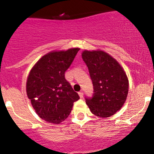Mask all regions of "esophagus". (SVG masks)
Listing matches in <instances>:
<instances>
[{
	"label": "esophagus",
	"mask_w": 154,
	"mask_h": 154,
	"mask_svg": "<svg viewBox=\"0 0 154 154\" xmlns=\"http://www.w3.org/2000/svg\"><path fill=\"white\" fill-rule=\"evenodd\" d=\"M79 96L80 98H83V92H79Z\"/></svg>",
	"instance_id": "34e87169"
}]
</instances>
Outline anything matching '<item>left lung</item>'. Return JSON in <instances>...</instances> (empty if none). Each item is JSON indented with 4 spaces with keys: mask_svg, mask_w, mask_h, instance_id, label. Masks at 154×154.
<instances>
[{
    "mask_svg": "<svg viewBox=\"0 0 154 154\" xmlns=\"http://www.w3.org/2000/svg\"><path fill=\"white\" fill-rule=\"evenodd\" d=\"M89 69L93 85V95L85 98L92 114L107 118L118 112L126 102L129 80L123 68L108 53L102 50L82 53Z\"/></svg>",
    "mask_w": 154,
    "mask_h": 154,
    "instance_id": "left-lung-1",
    "label": "left lung"
}]
</instances>
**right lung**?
I'll return each mask as SVG.
<instances>
[{
  "label": "right lung",
  "instance_id": "right-lung-1",
  "mask_svg": "<svg viewBox=\"0 0 154 154\" xmlns=\"http://www.w3.org/2000/svg\"><path fill=\"white\" fill-rule=\"evenodd\" d=\"M80 48L47 53L35 64L27 79L26 92L32 107L40 118L48 123L59 124L79 99L65 72Z\"/></svg>",
  "mask_w": 154,
  "mask_h": 154
}]
</instances>
